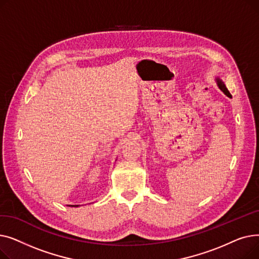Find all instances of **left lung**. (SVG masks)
<instances>
[{"mask_svg":"<svg viewBox=\"0 0 259 259\" xmlns=\"http://www.w3.org/2000/svg\"><path fill=\"white\" fill-rule=\"evenodd\" d=\"M216 83H217V86H219V88L227 95V97H229V98H231V94H230V92H229V90L227 89V87H226V85H225V83L224 81L220 78V77H217L216 78Z\"/></svg>","mask_w":259,"mask_h":259,"instance_id":"1","label":"left lung"}]
</instances>
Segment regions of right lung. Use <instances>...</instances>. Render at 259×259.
I'll use <instances>...</instances> for the list:
<instances>
[{
  "instance_id": "1",
  "label": "right lung",
  "mask_w": 259,
  "mask_h": 259,
  "mask_svg": "<svg viewBox=\"0 0 259 259\" xmlns=\"http://www.w3.org/2000/svg\"><path fill=\"white\" fill-rule=\"evenodd\" d=\"M71 207H78V205H72Z\"/></svg>"
}]
</instances>
